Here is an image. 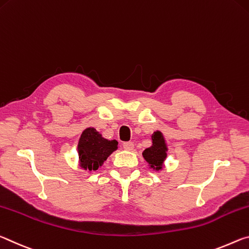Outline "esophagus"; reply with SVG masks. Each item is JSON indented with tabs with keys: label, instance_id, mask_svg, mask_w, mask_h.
Returning <instances> with one entry per match:
<instances>
[{
	"label": "esophagus",
	"instance_id": "34e87169",
	"mask_svg": "<svg viewBox=\"0 0 249 249\" xmlns=\"http://www.w3.org/2000/svg\"><path fill=\"white\" fill-rule=\"evenodd\" d=\"M122 146H124V150H128V151H132L133 148H134V143L131 141H127V142H124V143H122Z\"/></svg>",
	"mask_w": 249,
	"mask_h": 249
}]
</instances>
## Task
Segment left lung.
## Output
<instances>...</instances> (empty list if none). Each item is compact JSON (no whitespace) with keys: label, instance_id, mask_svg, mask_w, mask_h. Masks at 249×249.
<instances>
[{"label":"left lung","instance_id":"left-lung-1","mask_svg":"<svg viewBox=\"0 0 249 249\" xmlns=\"http://www.w3.org/2000/svg\"><path fill=\"white\" fill-rule=\"evenodd\" d=\"M166 151H168V148H166L163 134L160 131H157L152 134V146L145 149L142 156L151 168L161 170L163 161L166 158Z\"/></svg>","mask_w":249,"mask_h":249}]
</instances>
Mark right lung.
I'll return each mask as SVG.
<instances>
[{"mask_svg": "<svg viewBox=\"0 0 249 249\" xmlns=\"http://www.w3.org/2000/svg\"><path fill=\"white\" fill-rule=\"evenodd\" d=\"M118 142L109 141L101 137V134L93 128H88L81 133L78 142V156L81 168L89 171H96L104 161L115 150Z\"/></svg>", "mask_w": 249, "mask_h": 249, "instance_id": "obj_1", "label": "right lung"}]
</instances>
